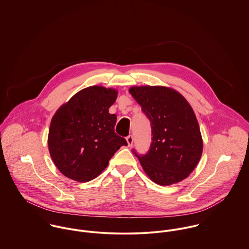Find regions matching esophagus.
Listing matches in <instances>:
<instances>
[{"label":"esophagus","instance_id":"obj_1","mask_svg":"<svg viewBox=\"0 0 249 249\" xmlns=\"http://www.w3.org/2000/svg\"><path fill=\"white\" fill-rule=\"evenodd\" d=\"M126 140H127V143H128L129 146H132V145H133V143H134V138H133V136L127 137Z\"/></svg>","mask_w":249,"mask_h":249}]
</instances>
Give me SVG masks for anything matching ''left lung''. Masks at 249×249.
Segmentation results:
<instances>
[{"mask_svg":"<svg viewBox=\"0 0 249 249\" xmlns=\"http://www.w3.org/2000/svg\"><path fill=\"white\" fill-rule=\"evenodd\" d=\"M129 92L150 119L152 144L137 157L146 175L159 185L185 179L196 167L203 141L191 105L178 90L164 86H133Z\"/></svg>","mask_w":249,"mask_h":249,"instance_id":"1","label":"left lung"}]
</instances>
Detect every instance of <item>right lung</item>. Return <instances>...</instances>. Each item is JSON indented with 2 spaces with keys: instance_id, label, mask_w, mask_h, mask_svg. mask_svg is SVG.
<instances>
[{
  "instance_id": "1",
  "label": "right lung",
  "mask_w": 249,
  "mask_h": 249,
  "mask_svg": "<svg viewBox=\"0 0 249 249\" xmlns=\"http://www.w3.org/2000/svg\"><path fill=\"white\" fill-rule=\"evenodd\" d=\"M118 91L90 86L64 103L52 118L48 145L57 169L67 178L87 182L97 178L109 164L125 138L114 133L116 115L109 109Z\"/></svg>"
}]
</instances>
